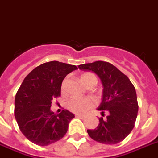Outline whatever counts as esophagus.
I'll return each mask as SVG.
<instances>
[{
  "instance_id": "1",
  "label": "esophagus",
  "mask_w": 158,
  "mask_h": 158,
  "mask_svg": "<svg viewBox=\"0 0 158 158\" xmlns=\"http://www.w3.org/2000/svg\"><path fill=\"white\" fill-rule=\"evenodd\" d=\"M75 117H76V118H83L84 116L82 114H75Z\"/></svg>"
}]
</instances>
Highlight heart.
Listing matches in <instances>:
<instances>
[{
  "label": "heart",
  "mask_w": 158,
  "mask_h": 158,
  "mask_svg": "<svg viewBox=\"0 0 158 158\" xmlns=\"http://www.w3.org/2000/svg\"><path fill=\"white\" fill-rule=\"evenodd\" d=\"M80 81L85 85L91 81L97 83V78L91 73H84L80 75ZM95 105V100L91 97H75L68 101V108L76 114H83L86 110Z\"/></svg>",
  "instance_id": "b5f03b06"
}]
</instances>
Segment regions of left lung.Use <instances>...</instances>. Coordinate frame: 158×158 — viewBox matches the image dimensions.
<instances>
[{
  "label": "left lung",
  "mask_w": 158,
  "mask_h": 158,
  "mask_svg": "<svg viewBox=\"0 0 158 158\" xmlns=\"http://www.w3.org/2000/svg\"><path fill=\"white\" fill-rule=\"evenodd\" d=\"M82 70L94 72L103 85L102 101L97 110L107 116L99 118L93 130H88L92 139L105 144H115L123 140L132 131L138 113L135 88L123 72L110 62L97 61L79 65Z\"/></svg>",
  "instance_id": "obj_1"
}]
</instances>
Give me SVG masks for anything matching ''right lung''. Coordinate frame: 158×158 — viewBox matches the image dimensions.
<instances>
[{
	"instance_id": "add662e5",
	"label": "right lung",
	"mask_w": 158,
	"mask_h": 158,
	"mask_svg": "<svg viewBox=\"0 0 158 158\" xmlns=\"http://www.w3.org/2000/svg\"><path fill=\"white\" fill-rule=\"evenodd\" d=\"M78 68L57 61L41 64L31 71L15 96V116L22 133L31 142L47 146L66 134L75 114L66 110H51L53 98L61 96L65 77Z\"/></svg>"
}]
</instances>
